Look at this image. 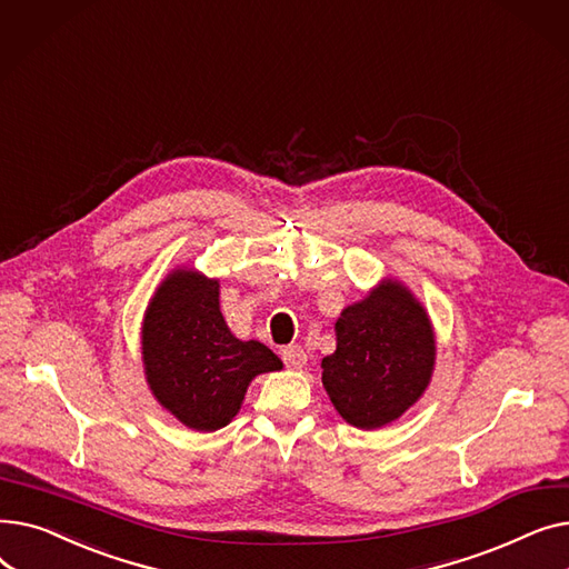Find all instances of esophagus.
<instances>
[{"label":"esophagus","instance_id":"34e87169","mask_svg":"<svg viewBox=\"0 0 569 569\" xmlns=\"http://www.w3.org/2000/svg\"><path fill=\"white\" fill-rule=\"evenodd\" d=\"M281 357L288 369H302L307 365V352L300 346H286L281 350Z\"/></svg>","mask_w":569,"mask_h":569}]
</instances>
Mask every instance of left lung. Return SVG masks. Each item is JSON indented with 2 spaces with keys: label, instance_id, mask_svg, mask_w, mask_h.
Wrapping results in <instances>:
<instances>
[{
  "label": "left lung",
  "instance_id": "8db88e82",
  "mask_svg": "<svg viewBox=\"0 0 569 569\" xmlns=\"http://www.w3.org/2000/svg\"><path fill=\"white\" fill-rule=\"evenodd\" d=\"M337 350L322 357V385L343 420L357 429L390 425L431 382L433 327L425 307L397 279L380 281L335 325Z\"/></svg>",
  "mask_w": 569,
  "mask_h": 569
}]
</instances>
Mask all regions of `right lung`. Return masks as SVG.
<instances>
[{
	"label": "right lung",
	"mask_w": 569,
	"mask_h": 569,
	"mask_svg": "<svg viewBox=\"0 0 569 569\" xmlns=\"http://www.w3.org/2000/svg\"><path fill=\"white\" fill-rule=\"evenodd\" d=\"M140 343L149 390L193 431L226 427L249 382L283 367L264 343L232 337L219 309V281L184 267L157 288Z\"/></svg>",
	"instance_id": "add662e5"
}]
</instances>
